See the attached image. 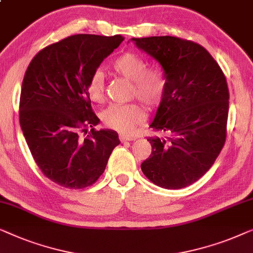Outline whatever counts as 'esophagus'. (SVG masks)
<instances>
[{"label":"esophagus","instance_id":"1","mask_svg":"<svg viewBox=\"0 0 253 253\" xmlns=\"http://www.w3.org/2000/svg\"><path fill=\"white\" fill-rule=\"evenodd\" d=\"M119 140L122 142H126V141H133L135 140L134 136H130V135H126V134H120L119 135Z\"/></svg>","mask_w":253,"mask_h":253}]
</instances>
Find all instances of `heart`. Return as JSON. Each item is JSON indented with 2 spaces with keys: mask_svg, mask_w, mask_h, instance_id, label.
Returning <instances> with one entry per match:
<instances>
[{
  "mask_svg": "<svg viewBox=\"0 0 253 253\" xmlns=\"http://www.w3.org/2000/svg\"><path fill=\"white\" fill-rule=\"evenodd\" d=\"M112 69L119 76L131 81L130 96L137 97L149 110L162 105L167 91V78L162 70L148 69V63L134 52H125L115 59ZM87 94L94 103L105 98V78L101 71H95L88 79ZM103 125L110 129L126 133L144 120V110L138 102L111 104L101 113Z\"/></svg>",
  "mask_w": 253,
  "mask_h": 253,
  "instance_id": "obj_1",
  "label": "heart"
}]
</instances>
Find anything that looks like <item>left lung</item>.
<instances>
[{
	"label": "left lung",
	"instance_id": "obj_1",
	"mask_svg": "<svg viewBox=\"0 0 253 253\" xmlns=\"http://www.w3.org/2000/svg\"><path fill=\"white\" fill-rule=\"evenodd\" d=\"M161 63L167 91L150 127L152 152L141 164L151 182L181 189L211 169L227 137L229 90L211 54L196 42L176 37L131 39Z\"/></svg>",
	"mask_w": 253,
	"mask_h": 253
}]
</instances>
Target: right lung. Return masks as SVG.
Instances as JSON below:
<instances>
[{
    "label": "right lung",
    "instance_id": "add662e5",
    "mask_svg": "<svg viewBox=\"0 0 253 253\" xmlns=\"http://www.w3.org/2000/svg\"><path fill=\"white\" fill-rule=\"evenodd\" d=\"M123 41L122 35H71L39 51L25 72L20 127L41 172L64 188L94 184L120 143L115 130L94 128L99 119L92 112L86 86L91 73Z\"/></svg>",
    "mask_w": 253,
    "mask_h": 253
}]
</instances>
